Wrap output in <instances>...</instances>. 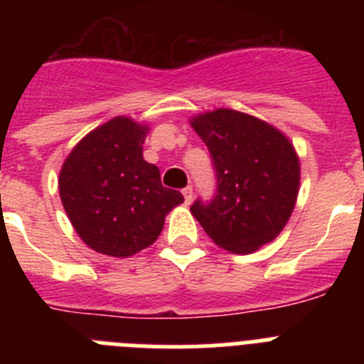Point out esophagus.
<instances>
[{
    "label": "esophagus",
    "instance_id": "34e87169",
    "mask_svg": "<svg viewBox=\"0 0 364 364\" xmlns=\"http://www.w3.org/2000/svg\"><path fill=\"white\" fill-rule=\"evenodd\" d=\"M182 195H184L186 204H189V202H191V198H193V188H191V186H188V188L182 189Z\"/></svg>",
    "mask_w": 364,
    "mask_h": 364
}]
</instances>
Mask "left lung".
Masks as SVG:
<instances>
[{"mask_svg": "<svg viewBox=\"0 0 364 364\" xmlns=\"http://www.w3.org/2000/svg\"><path fill=\"white\" fill-rule=\"evenodd\" d=\"M208 146L217 171V195L197 200L191 215L217 246L253 253L272 242L294 213L301 162L294 144L268 122L215 109L189 120Z\"/></svg>", "mask_w": 364, "mask_h": 364, "instance_id": "1", "label": "left lung"}]
</instances>
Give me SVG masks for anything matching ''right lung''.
Wrapping results in <instances>:
<instances>
[{"mask_svg":"<svg viewBox=\"0 0 364 364\" xmlns=\"http://www.w3.org/2000/svg\"><path fill=\"white\" fill-rule=\"evenodd\" d=\"M149 125L117 117L80 140L58 178L70 224L87 246L109 257H131L162 233L166 215L184 202L164 188L160 171L144 160Z\"/></svg>","mask_w":364,"mask_h":364,"instance_id":"add662e5","label":"right lung"}]
</instances>
